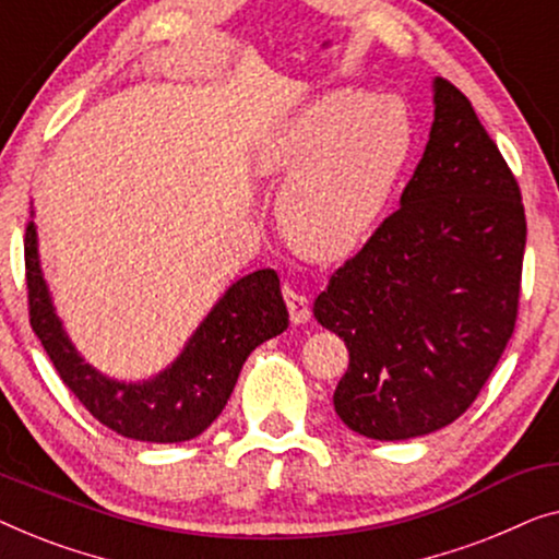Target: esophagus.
I'll list each match as a JSON object with an SVG mask.
<instances>
[{"instance_id":"obj_1","label":"esophagus","mask_w":559,"mask_h":559,"mask_svg":"<svg viewBox=\"0 0 559 559\" xmlns=\"http://www.w3.org/2000/svg\"><path fill=\"white\" fill-rule=\"evenodd\" d=\"M283 298H286L288 313H290V324H306L311 319V309H309V298L304 294H298L296 288L283 286Z\"/></svg>"}]
</instances>
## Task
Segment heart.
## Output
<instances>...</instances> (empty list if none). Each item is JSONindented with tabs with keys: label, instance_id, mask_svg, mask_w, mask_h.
<instances>
[{
	"label": "heart",
	"instance_id": "obj_1",
	"mask_svg": "<svg viewBox=\"0 0 559 559\" xmlns=\"http://www.w3.org/2000/svg\"><path fill=\"white\" fill-rule=\"evenodd\" d=\"M411 148L403 100L336 88L265 131L253 148V171L283 182L278 225L298 253L344 261L374 230Z\"/></svg>",
	"mask_w": 559,
	"mask_h": 559
}]
</instances>
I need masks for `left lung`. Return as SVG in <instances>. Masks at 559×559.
Segmentation results:
<instances>
[{"mask_svg": "<svg viewBox=\"0 0 559 559\" xmlns=\"http://www.w3.org/2000/svg\"><path fill=\"white\" fill-rule=\"evenodd\" d=\"M433 106L400 210L313 301L319 324L349 349L334 411L374 440L428 436L461 418L516 321L519 185L455 85L436 78Z\"/></svg>", "mask_w": 559, "mask_h": 559, "instance_id": "obj_1", "label": "left lung"}]
</instances>
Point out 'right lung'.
I'll return each mask as SVG.
<instances>
[{
	"mask_svg": "<svg viewBox=\"0 0 559 559\" xmlns=\"http://www.w3.org/2000/svg\"><path fill=\"white\" fill-rule=\"evenodd\" d=\"M25 269L29 324L60 380L93 418L131 440L182 443L204 433L230 400L250 352L288 329L276 271L248 273L217 298L171 365L148 380L123 382L98 372L70 342L43 276L35 223L25 235Z\"/></svg>",
	"mask_w": 559,
	"mask_h": 559,
	"instance_id": "obj_1",
	"label": "right lung"
}]
</instances>
